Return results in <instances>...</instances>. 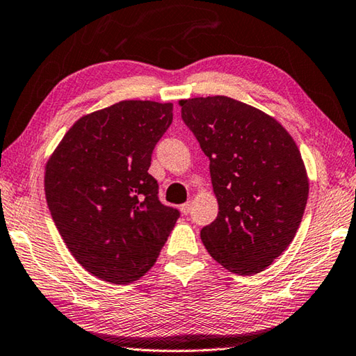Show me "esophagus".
I'll return each instance as SVG.
<instances>
[{"mask_svg":"<svg viewBox=\"0 0 356 356\" xmlns=\"http://www.w3.org/2000/svg\"><path fill=\"white\" fill-rule=\"evenodd\" d=\"M180 212H182L184 215H188L191 212V202L188 201V202L182 204V206H180Z\"/></svg>","mask_w":356,"mask_h":356,"instance_id":"34e87169","label":"esophagus"}]
</instances>
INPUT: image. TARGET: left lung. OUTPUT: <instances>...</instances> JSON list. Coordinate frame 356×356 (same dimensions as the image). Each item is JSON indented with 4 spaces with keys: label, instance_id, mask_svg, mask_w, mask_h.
I'll use <instances>...</instances> for the list:
<instances>
[{
    "label": "left lung",
    "instance_id": "1",
    "mask_svg": "<svg viewBox=\"0 0 356 356\" xmlns=\"http://www.w3.org/2000/svg\"><path fill=\"white\" fill-rule=\"evenodd\" d=\"M179 106L209 156L218 201V216L201 231L204 246L229 272H262L291 245L308 202L298 146L273 116L226 95Z\"/></svg>",
    "mask_w": 356,
    "mask_h": 356
}]
</instances>
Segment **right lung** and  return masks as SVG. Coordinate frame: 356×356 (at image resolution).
<instances>
[{
  "mask_svg": "<svg viewBox=\"0 0 356 356\" xmlns=\"http://www.w3.org/2000/svg\"><path fill=\"white\" fill-rule=\"evenodd\" d=\"M172 104L122 100L88 113L45 165V197L65 246L99 280L130 284L156 262L179 212L147 172Z\"/></svg>",
  "mask_w": 356,
  "mask_h": 356,
  "instance_id": "obj_1",
  "label": "right lung"
}]
</instances>
